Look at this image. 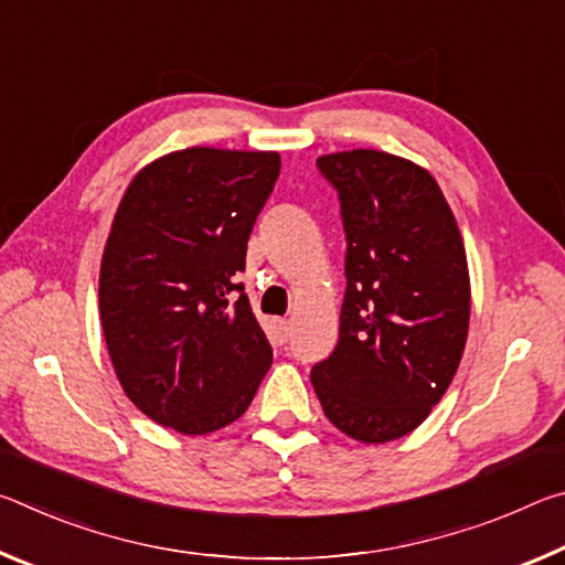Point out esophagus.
Wrapping results in <instances>:
<instances>
[{"label":"esophagus","mask_w":565,"mask_h":565,"mask_svg":"<svg viewBox=\"0 0 565 565\" xmlns=\"http://www.w3.org/2000/svg\"><path fill=\"white\" fill-rule=\"evenodd\" d=\"M289 331H291V323L286 319H276V333H279V341L284 343L286 339H289Z\"/></svg>","instance_id":"34e87169"}]
</instances>
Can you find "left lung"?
<instances>
[{"instance_id": "obj_1", "label": "left lung", "mask_w": 565, "mask_h": 565, "mask_svg": "<svg viewBox=\"0 0 565 565\" xmlns=\"http://www.w3.org/2000/svg\"><path fill=\"white\" fill-rule=\"evenodd\" d=\"M317 164L339 191L349 248L339 343L311 384L341 434L386 444L424 424L461 363L471 319L463 238L414 161L351 149Z\"/></svg>"}]
</instances>
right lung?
I'll return each instance as SVG.
<instances>
[{
	"instance_id": "right-lung-1",
	"label": "right lung",
	"mask_w": 565,
	"mask_h": 565,
	"mask_svg": "<svg viewBox=\"0 0 565 565\" xmlns=\"http://www.w3.org/2000/svg\"><path fill=\"white\" fill-rule=\"evenodd\" d=\"M279 169L276 151L179 149L141 169L114 214L104 341L131 404L184 436L234 424L271 366L236 274Z\"/></svg>"
}]
</instances>
